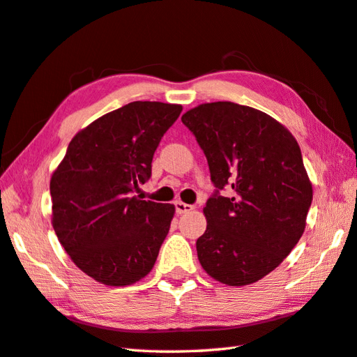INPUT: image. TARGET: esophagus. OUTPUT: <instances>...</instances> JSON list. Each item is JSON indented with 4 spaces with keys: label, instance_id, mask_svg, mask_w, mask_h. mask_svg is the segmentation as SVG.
Here are the masks:
<instances>
[{
    "label": "esophagus",
    "instance_id": "esophagus-1",
    "mask_svg": "<svg viewBox=\"0 0 357 357\" xmlns=\"http://www.w3.org/2000/svg\"><path fill=\"white\" fill-rule=\"evenodd\" d=\"M174 208H176V213L183 215V213H187V211H192L195 207L192 206V204H185L183 201H176V202H174Z\"/></svg>",
    "mask_w": 357,
    "mask_h": 357
}]
</instances>
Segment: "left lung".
Segmentation results:
<instances>
[{"instance_id":"8db88e82","label":"left lung","mask_w":357,"mask_h":357,"mask_svg":"<svg viewBox=\"0 0 357 357\" xmlns=\"http://www.w3.org/2000/svg\"><path fill=\"white\" fill-rule=\"evenodd\" d=\"M181 121L216 187L204 207L198 259L219 282L253 284L290 255L305 230L313 188L299 144L267 113L229 101L201 104Z\"/></svg>"}]
</instances>
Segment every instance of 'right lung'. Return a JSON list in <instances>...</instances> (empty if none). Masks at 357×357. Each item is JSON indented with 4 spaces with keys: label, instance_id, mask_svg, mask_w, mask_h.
Segmentation results:
<instances>
[{
    "label": "right lung",
    "instance_id": "add662e5",
    "mask_svg": "<svg viewBox=\"0 0 357 357\" xmlns=\"http://www.w3.org/2000/svg\"><path fill=\"white\" fill-rule=\"evenodd\" d=\"M181 112L178 104L128 102L75 135L52 174L53 230L98 282L130 285L153 268L174 207L132 193L150 179L155 150Z\"/></svg>",
    "mask_w": 357,
    "mask_h": 357
}]
</instances>
